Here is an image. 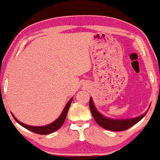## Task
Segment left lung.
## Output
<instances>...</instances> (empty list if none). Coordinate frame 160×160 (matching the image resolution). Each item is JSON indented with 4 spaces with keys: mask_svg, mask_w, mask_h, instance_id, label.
<instances>
[{
    "mask_svg": "<svg viewBox=\"0 0 160 160\" xmlns=\"http://www.w3.org/2000/svg\"><path fill=\"white\" fill-rule=\"evenodd\" d=\"M89 108H90L91 113L95 122L99 124L102 128L111 131H122L126 130L131 127L135 125L139 121L145 117L147 111L144 114L138 117L134 118V119H108L102 116L98 112L97 109L95 107L92 98L89 99Z\"/></svg>",
    "mask_w": 160,
    "mask_h": 160,
    "instance_id": "8db88e82",
    "label": "left lung"
}]
</instances>
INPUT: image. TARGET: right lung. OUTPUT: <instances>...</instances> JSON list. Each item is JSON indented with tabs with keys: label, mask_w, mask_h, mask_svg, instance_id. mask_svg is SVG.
<instances>
[{
	"label": "right lung",
	"mask_w": 160,
	"mask_h": 160,
	"mask_svg": "<svg viewBox=\"0 0 160 160\" xmlns=\"http://www.w3.org/2000/svg\"><path fill=\"white\" fill-rule=\"evenodd\" d=\"M72 100H73V98H71V99L68 101V102L66 104L64 110H63V111L62 112V113H61V115L60 116V117H59L58 119H57L56 121L52 122V124H48V125H47V126L33 127V126L27 125V124L21 123L20 122H19L18 120H17L16 118L14 117V116H13V114H12V116H13V117H14V119L16 120V122H17V123H19L21 126H22L23 128H25L26 129H28V130L32 131V132L37 133V134H39V135L50 134V133L55 132L56 130H58V129H60L61 128V126L62 125L63 123H64L65 118H66L68 111L69 107L71 106Z\"/></svg>",
	"instance_id": "1"
}]
</instances>
